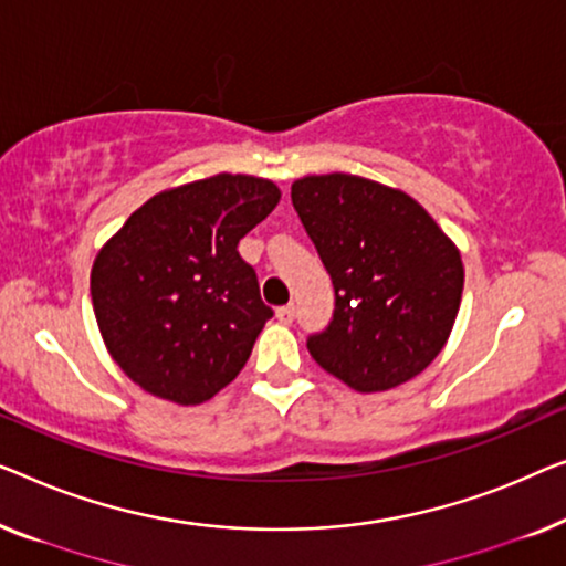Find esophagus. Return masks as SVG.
<instances>
[{
	"instance_id": "esophagus-1",
	"label": "esophagus",
	"mask_w": 566,
	"mask_h": 566,
	"mask_svg": "<svg viewBox=\"0 0 566 566\" xmlns=\"http://www.w3.org/2000/svg\"><path fill=\"white\" fill-rule=\"evenodd\" d=\"M276 321L290 325L294 321V305H284V307L276 310Z\"/></svg>"
}]
</instances>
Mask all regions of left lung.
<instances>
[{
  "label": "left lung",
  "instance_id": "8db88e82",
  "mask_svg": "<svg viewBox=\"0 0 566 566\" xmlns=\"http://www.w3.org/2000/svg\"><path fill=\"white\" fill-rule=\"evenodd\" d=\"M292 205L336 290L333 321L307 340L310 356L356 392L418 377L457 323V243L408 192L356 174L294 179Z\"/></svg>",
  "mask_w": 566,
  "mask_h": 566
}]
</instances>
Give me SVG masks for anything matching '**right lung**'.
Wrapping results in <instances>:
<instances>
[{
    "label": "right lung",
    "instance_id": "obj_1",
    "mask_svg": "<svg viewBox=\"0 0 566 566\" xmlns=\"http://www.w3.org/2000/svg\"><path fill=\"white\" fill-rule=\"evenodd\" d=\"M280 200L272 179L251 174L187 181L143 202L94 256L102 340L148 395L200 405L249 361L272 307L238 241Z\"/></svg>",
    "mask_w": 566,
    "mask_h": 566
}]
</instances>
